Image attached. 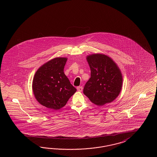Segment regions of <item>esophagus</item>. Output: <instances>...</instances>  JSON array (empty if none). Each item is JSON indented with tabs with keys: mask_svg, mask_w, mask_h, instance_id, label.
Masks as SVG:
<instances>
[{
	"mask_svg": "<svg viewBox=\"0 0 157 157\" xmlns=\"http://www.w3.org/2000/svg\"><path fill=\"white\" fill-rule=\"evenodd\" d=\"M77 90L79 91V92H82V90H83V87L82 86H78L76 88Z\"/></svg>",
	"mask_w": 157,
	"mask_h": 157,
	"instance_id": "1",
	"label": "esophagus"
}]
</instances>
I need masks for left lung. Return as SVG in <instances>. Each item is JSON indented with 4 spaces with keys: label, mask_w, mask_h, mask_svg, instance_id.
<instances>
[{
    "label": "left lung",
    "mask_w": 157,
    "mask_h": 157,
    "mask_svg": "<svg viewBox=\"0 0 157 157\" xmlns=\"http://www.w3.org/2000/svg\"><path fill=\"white\" fill-rule=\"evenodd\" d=\"M90 78L83 94L98 106L110 103L118 97L122 86V75L117 63L109 56L94 53L86 56Z\"/></svg>",
    "instance_id": "obj_1"
}]
</instances>
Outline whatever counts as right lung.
Segmentation results:
<instances>
[{"instance_id": "obj_1", "label": "right lung", "mask_w": 157, "mask_h": 157, "mask_svg": "<svg viewBox=\"0 0 157 157\" xmlns=\"http://www.w3.org/2000/svg\"><path fill=\"white\" fill-rule=\"evenodd\" d=\"M67 58H55L46 62L36 72L32 90L40 104L55 110L59 109L76 91L63 69Z\"/></svg>"}]
</instances>
